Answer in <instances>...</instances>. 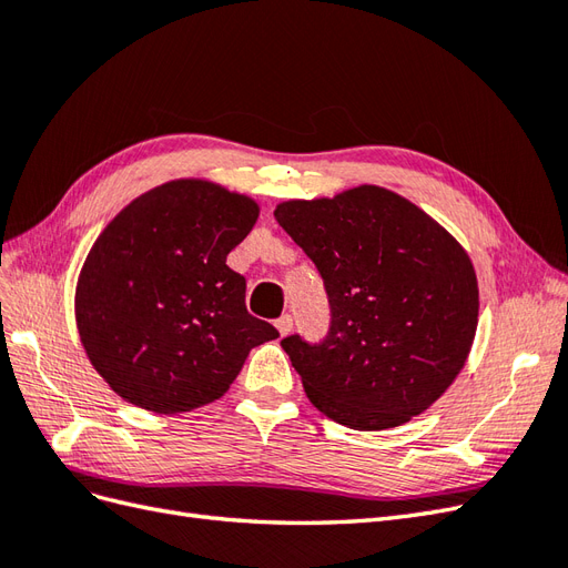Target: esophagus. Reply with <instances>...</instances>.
Segmentation results:
<instances>
[{
    "label": "esophagus",
    "instance_id": "obj_1",
    "mask_svg": "<svg viewBox=\"0 0 568 568\" xmlns=\"http://www.w3.org/2000/svg\"><path fill=\"white\" fill-rule=\"evenodd\" d=\"M274 326H277V332L282 336H286L291 329H294V320H291V315H282L277 322H274Z\"/></svg>",
    "mask_w": 568,
    "mask_h": 568
}]
</instances>
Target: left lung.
Returning <instances> with one entry per match:
<instances>
[{"label":"left lung","instance_id":"left-lung-1","mask_svg":"<svg viewBox=\"0 0 568 568\" xmlns=\"http://www.w3.org/2000/svg\"><path fill=\"white\" fill-rule=\"evenodd\" d=\"M317 265L329 336L282 348L311 403L355 432H384L432 407L467 363L478 324L469 253L419 205L359 184L274 209Z\"/></svg>","mask_w":568,"mask_h":568}]
</instances>
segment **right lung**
<instances>
[{"mask_svg":"<svg viewBox=\"0 0 568 568\" xmlns=\"http://www.w3.org/2000/svg\"><path fill=\"white\" fill-rule=\"evenodd\" d=\"M261 205L182 178L130 201L99 234L75 286L92 367L120 398L159 415L222 398L251 348L277 338L248 315L246 280L227 265Z\"/></svg>","mask_w":568,"mask_h":568,"instance_id":"add662e5","label":"right lung"}]
</instances>
